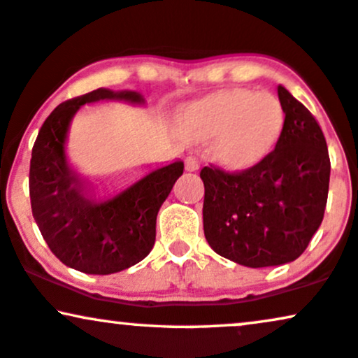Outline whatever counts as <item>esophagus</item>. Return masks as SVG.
Returning <instances> with one entry per match:
<instances>
[{"instance_id":"34e87169","label":"esophagus","mask_w":358,"mask_h":358,"mask_svg":"<svg viewBox=\"0 0 358 358\" xmlns=\"http://www.w3.org/2000/svg\"><path fill=\"white\" fill-rule=\"evenodd\" d=\"M200 169V162L196 160L194 157H187L185 158V170L187 171H196Z\"/></svg>"}]
</instances>
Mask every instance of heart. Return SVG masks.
<instances>
[{"label": "heart", "instance_id": "1", "mask_svg": "<svg viewBox=\"0 0 358 358\" xmlns=\"http://www.w3.org/2000/svg\"><path fill=\"white\" fill-rule=\"evenodd\" d=\"M284 108L274 94L229 89L189 103L178 114V130L192 142L211 143V155L224 169L259 165L278 145Z\"/></svg>", "mask_w": 358, "mask_h": 358}]
</instances>
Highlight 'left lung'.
I'll return each mask as SVG.
<instances>
[{"mask_svg":"<svg viewBox=\"0 0 358 358\" xmlns=\"http://www.w3.org/2000/svg\"><path fill=\"white\" fill-rule=\"evenodd\" d=\"M284 129L259 165L244 171L205 166L203 229L226 259L268 268L297 259L322 223L330 158L322 129L282 85Z\"/></svg>","mask_w":358,"mask_h":358,"instance_id":"obj_1","label":"left lung"}]
</instances>
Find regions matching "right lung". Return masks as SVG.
<instances>
[{
	"label": "right lung",
	"mask_w": 358,
	"mask_h": 358,
	"mask_svg": "<svg viewBox=\"0 0 358 358\" xmlns=\"http://www.w3.org/2000/svg\"><path fill=\"white\" fill-rule=\"evenodd\" d=\"M143 103L134 90L97 89L62 102L51 112L33 147L29 165L31 210L44 241L59 261L85 274H112L137 264L155 244L160 206L183 162L153 170L114 198L97 201L66 160V138L76 112L85 103Z\"/></svg>",
	"instance_id": "obj_1"
}]
</instances>
